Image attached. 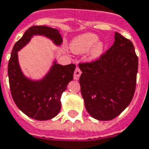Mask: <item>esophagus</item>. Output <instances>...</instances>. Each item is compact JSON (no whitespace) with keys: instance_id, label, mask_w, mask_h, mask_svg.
Instances as JSON below:
<instances>
[{"instance_id":"esophagus-1","label":"esophagus","mask_w":149,"mask_h":149,"mask_svg":"<svg viewBox=\"0 0 149 149\" xmlns=\"http://www.w3.org/2000/svg\"><path fill=\"white\" fill-rule=\"evenodd\" d=\"M81 73L82 72H81L80 69L79 68V67H76L75 70H74V79L75 80H78L79 79V76L81 75Z\"/></svg>"}]
</instances>
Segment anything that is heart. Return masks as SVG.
Here are the masks:
<instances>
[{"instance_id":"b5f03b06","label":"heart","mask_w":149,"mask_h":149,"mask_svg":"<svg viewBox=\"0 0 149 149\" xmlns=\"http://www.w3.org/2000/svg\"><path fill=\"white\" fill-rule=\"evenodd\" d=\"M98 36L92 33H86L79 36L74 39L70 44V49L74 53H86L92 49V57L96 58L100 56L103 51V45L100 42H97Z\"/></svg>"}]
</instances>
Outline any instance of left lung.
<instances>
[{"instance_id": "obj_1", "label": "left lung", "mask_w": 149, "mask_h": 149, "mask_svg": "<svg viewBox=\"0 0 149 149\" xmlns=\"http://www.w3.org/2000/svg\"><path fill=\"white\" fill-rule=\"evenodd\" d=\"M79 84L85 108L100 121L115 118L134 96L138 57L132 42L115 32V41L99 58L80 62Z\"/></svg>"}]
</instances>
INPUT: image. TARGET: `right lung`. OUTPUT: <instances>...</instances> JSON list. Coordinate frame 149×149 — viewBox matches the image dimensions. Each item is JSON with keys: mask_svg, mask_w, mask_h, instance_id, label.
I'll list each match as a JSON object with an SVG mask.
<instances>
[{"mask_svg": "<svg viewBox=\"0 0 149 149\" xmlns=\"http://www.w3.org/2000/svg\"><path fill=\"white\" fill-rule=\"evenodd\" d=\"M33 35H43L57 45L62 39L57 29L46 26H34L26 31L14 45L8 63V75L14 103L26 115L39 121L54 118L61 109V96L73 79L75 65H66L54 62L49 74L40 81H31L22 73L18 61V50L30 41Z\"/></svg>", "mask_w": 149, "mask_h": 149, "instance_id": "add662e5", "label": "right lung"}]
</instances>
